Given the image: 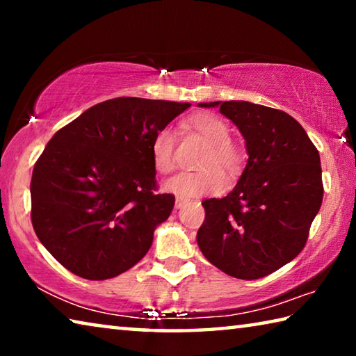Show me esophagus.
<instances>
[{"label": "esophagus", "instance_id": "esophagus-1", "mask_svg": "<svg viewBox=\"0 0 356 356\" xmlns=\"http://www.w3.org/2000/svg\"><path fill=\"white\" fill-rule=\"evenodd\" d=\"M185 202H188V200H186V197H182V196H177V197H176V207H177V209L182 207Z\"/></svg>", "mask_w": 356, "mask_h": 356}]
</instances>
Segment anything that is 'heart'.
Masks as SVG:
<instances>
[{"mask_svg":"<svg viewBox=\"0 0 356 356\" xmlns=\"http://www.w3.org/2000/svg\"><path fill=\"white\" fill-rule=\"evenodd\" d=\"M190 127L197 131L210 146L204 154L201 165L207 166L201 171H184L165 184V190L177 196H196L209 191H220L226 186V176L220 168L236 171L242 154L231 140V129L220 116L213 113L195 114L188 120ZM150 155L155 170L168 174L176 168V136L170 127L155 131L150 143Z\"/></svg>","mask_w":356,"mask_h":356,"instance_id":"obj_1","label":"heart"}]
</instances>
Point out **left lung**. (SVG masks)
Segmentation results:
<instances>
[{
	"instance_id": "1",
	"label": "left lung",
	"mask_w": 356,
	"mask_h": 356,
	"mask_svg": "<svg viewBox=\"0 0 356 356\" xmlns=\"http://www.w3.org/2000/svg\"><path fill=\"white\" fill-rule=\"evenodd\" d=\"M220 108L245 138L248 161L225 197L202 202L197 245L210 264L238 280L276 272L300 254L322 206L321 156L305 129L281 110L245 100Z\"/></svg>"
}]
</instances>
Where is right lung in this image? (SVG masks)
I'll list each match as a JSON object with an SVG mask.
<instances>
[{
	"mask_svg": "<svg viewBox=\"0 0 356 356\" xmlns=\"http://www.w3.org/2000/svg\"><path fill=\"white\" fill-rule=\"evenodd\" d=\"M190 104L102 102L58 130L35 161L31 221L40 243L84 280H110L146 256L174 207L156 195L150 143Z\"/></svg>",
	"mask_w": 356,
	"mask_h": 356,
	"instance_id": "add662e5",
	"label": "right lung"
}]
</instances>
